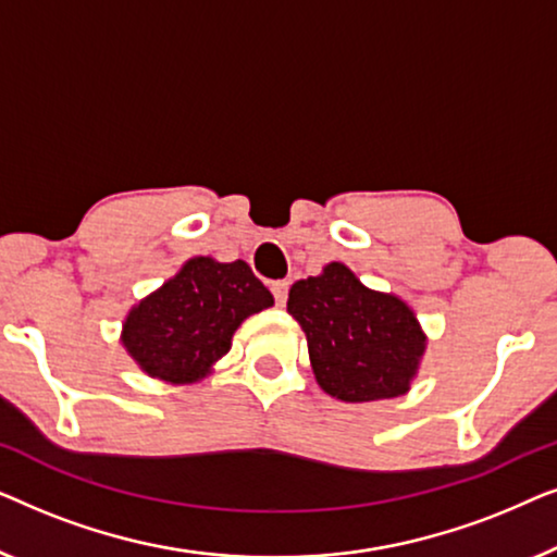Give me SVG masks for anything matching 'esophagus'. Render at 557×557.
Wrapping results in <instances>:
<instances>
[{"label": "esophagus", "instance_id": "1", "mask_svg": "<svg viewBox=\"0 0 557 557\" xmlns=\"http://www.w3.org/2000/svg\"><path fill=\"white\" fill-rule=\"evenodd\" d=\"M271 294H273V301H276V307H286V299H288V284H286V281H273Z\"/></svg>", "mask_w": 557, "mask_h": 557}]
</instances>
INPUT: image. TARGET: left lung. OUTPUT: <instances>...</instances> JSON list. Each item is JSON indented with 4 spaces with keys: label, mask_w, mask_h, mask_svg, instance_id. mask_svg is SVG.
Returning a JSON list of instances; mask_svg holds the SVG:
<instances>
[{
    "label": "left lung",
    "mask_w": 557,
    "mask_h": 557,
    "mask_svg": "<svg viewBox=\"0 0 557 557\" xmlns=\"http://www.w3.org/2000/svg\"><path fill=\"white\" fill-rule=\"evenodd\" d=\"M288 314L307 334L317 383L332 398L370 403L403 395L413 380L425 337L398 296L364 288L342 263L296 281Z\"/></svg>",
    "instance_id": "obj_1"
}]
</instances>
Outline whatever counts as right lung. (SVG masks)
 <instances>
[{
    "label": "right lung",
    "instance_id": "add662e5",
    "mask_svg": "<svg viewBox=\"0 0 557 557\" xmlns=\"http://www.w3.org/2000/svg\"><path fill=\"white\" fill-rule=\"evenodd\" d=\"M273 296L246 261L193 258L177 276L132 309L124 347L144 372L166 383H193L231 349L233 332Z\"/></svg>",
    "mask_w": 557,
    "mask_h": 557
}]
</instances>
